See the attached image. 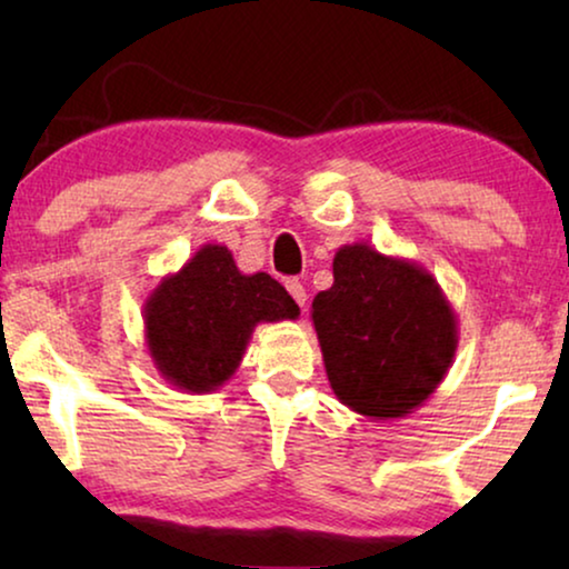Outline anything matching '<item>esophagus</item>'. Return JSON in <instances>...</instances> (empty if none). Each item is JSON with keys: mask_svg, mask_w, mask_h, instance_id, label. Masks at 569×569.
Segmentation results:
<instances>
[{"mask_svg": "<svg viewBox=\"0 0 569 569\" xmlns=\"http://www.w3.org/2000/svg\"><path fill=\"white\" fill-rule=\"evenodd\" d=\"M287 292L292 295L295 298V302H298V306L306 310V302H308V292H306V287H302L298 279H290V282H287Z\"/></svg>", "mask_w": 569, "mask_h": 569, "instance_id": "34e87169", "label": "esophagus"}]
</instances>
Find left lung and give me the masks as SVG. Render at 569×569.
I'll return each instance as SVG.
<instances>
[{"label": "left lung", "mask_w": 569, "mask_h": 569, "mask_svg": "<svg viewBox=\"0 0 569 569\" xmlns=\"http://www.w3.org/2000/svg\"><path fill=\"white\" fill-rule=\"evenodd\" d=\"M337 399L370 419H401L448 376L458 318L422 263L368 243L341 246L333 284L310 308Z\"/></svg>", "instance_id": "left-lung-1"}]
</instances>
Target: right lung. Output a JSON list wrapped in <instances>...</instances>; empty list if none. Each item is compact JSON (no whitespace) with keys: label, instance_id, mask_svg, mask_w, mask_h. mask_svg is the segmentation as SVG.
<instances>
[{"label":"right lung","instance_id":"obj_1","mask_svg":"<svg viewBox=\"0 0 569 569\" xmlns=\"http://www.w3.org/2000/svg\"><path fill=\"white\" fill-rule=\"evenodd\" d=\"M152 365L186 393H212L240 368L259 323L295 321V302L267 271L243 274L228 246H201L144 300Z\"/></svg>","mask_w":569,"mask_h":569}]
</instances>
